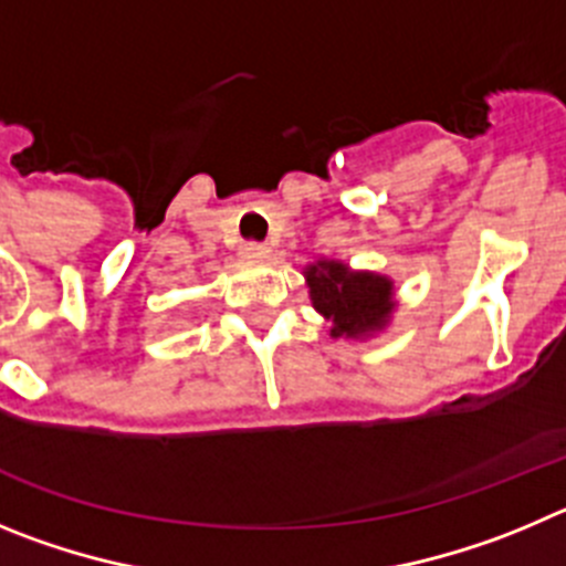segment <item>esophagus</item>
<instances>
[{
    "label": "esophagus",
    "mask_w": 566,
    "mask_h": 566,
    "mask_svg": "<svg viewBox=\"0 0 566 566\" xmlns=\"http://www.w3.org/2000/svg\"><path fill=\"white\" fill-rule=\"evenodd\" d=\"M239 253H242L245 259H253V262H259V259L271 256V248L264 245V242H245V245L239 248Z\"/></svg>",
    "instance_id": "obj_1"
}]
</instances>
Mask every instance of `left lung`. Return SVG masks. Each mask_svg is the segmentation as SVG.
<instances>
[{"label":"left lung","instance_id":"obj_1","mask_svg":"<svg viewBox=\"0 0 566 566\" xmlns=\"http://www.w3.org/2000/svg\"><path fill=\"white\" fill-rule=\"evenodd\" d=\"M307 287L313 307L333 321V338H366L389 324L395 313V282L369 271H349L344 262L321 259L310 264Z\"/></svg>","mask_w":566,"mask_h":566}]
</instances>
